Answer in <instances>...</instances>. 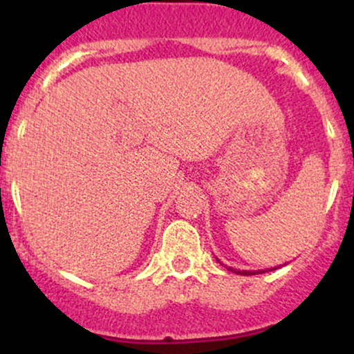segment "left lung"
<instances>
[{"instance_id":"obj_1","label":"left lung","mask_w":354,"mask_h":354,"mask_svg":"<svg viewBox=\"0 0 354 354\" xmlns=\"http://www.w3.org/2000/svg\"><path fill=\"white\" fill-rule=\"evenodd\" d=\"M219 261V259H218ZM228 268L230 271H233V273H238V274H245V276H251V274H256V273H265V270H261V271H245V270H234V268H231V266H226ZM273 270H276V268H271V270H266V271H273Z\"/></svg>"}]
</instances>
